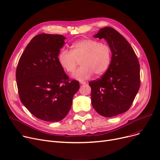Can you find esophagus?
<instances>
[{
  "label": "esophagus",
  "instance_id": "esophagus-1",
  "mask_svg": "<svg viewBox=\"0 0 160 160\" xmlns=\"http://www.w3.org/2000/svg\"><path fill=\"white\" fill-rule=\"evenodd\" d=\"M80 84H83V85H84V84H86L87 82H84V81L80 80Z\"/></svg>",
  "mask_w": 160,
  "mask_h": 160
}]
</instances>
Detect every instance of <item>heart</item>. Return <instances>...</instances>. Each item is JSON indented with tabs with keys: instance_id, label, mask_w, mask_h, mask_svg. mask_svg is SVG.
Wrapping results in <instances>:
<instances>
[{
	"instance_id": "obj_1",
	"label": "heart",
	"mask_w": 160,
	"mask_h": 160,
	"mask_svg": "<svg viewBox=\"0 0 160 160\" xmlns=\"http://www.w3.org/2000/svg\"><path fill=\"white\" fill-rule=\"evenodd\" d=\"M111 59L110 46L93 39H83L75 42L71 47V51L62 50L58 56L60 67L68 73L75 71L80 61L82 66L72 77L80 80L90 78L93 73L96 76L103 74L110 67Z\"/></svg>"
}]
</instances>
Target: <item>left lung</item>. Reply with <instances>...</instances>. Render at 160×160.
Masks as SVG:
<instances>
[{"label": "left lung", "instance_id": "obj_1", "mask_svg": "<svg viewBox=\"0 0 160 160\" xmlns=\"http://www.w3.org/2000/svg\"><path fill=\"white\" fill-rule=\"evenodd\" d=\"M93 37L104 39L112 55L106 73L89 83L91 104L100 115L112 117L127 112L135 98L140 86L139 63L130 43L114 28L100 29Z\"/></svg>", "mask_w": 160, "mask_h": 160}]
</instances>
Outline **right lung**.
I'll list each match as a JSON object with an SVG mask.
<instances>
[{"label":"right lung","mask_w":160,"mask_h":160,"mask_svg":"<svg viewBox=\"0 0 160 160\" xmlns=\"http://www.w3.org/2000/svg\"><path fill=\"white\" fill-rule=\"evenodd\" d=\"M62 35L41 33L33 37L22 54L16 70L21 102L37 118L62 120L71 110L79 90L77 80H69L58 61L65 43Z\"/></svg>","instance_id":"right-lung-1"}]
</instances>
